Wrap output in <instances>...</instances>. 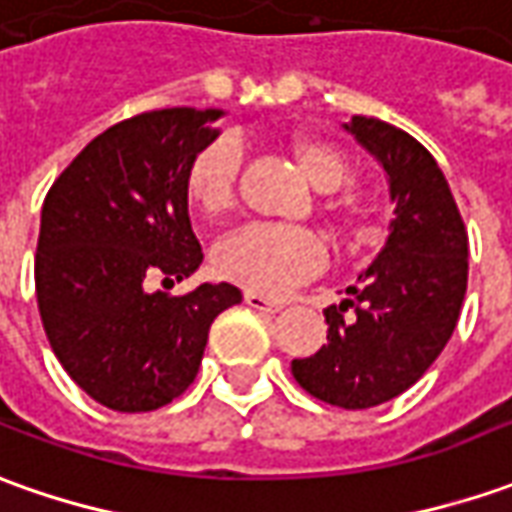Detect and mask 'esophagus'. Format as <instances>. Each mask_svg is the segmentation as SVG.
I'll list each match as a JSON object with an SVG mask.
<instances>
[{"label":"esophagus","mask_w":512,"mask_h":512,"mask_svg":"<svg viewBox=\"0 0 512 512\" xmlns=\"http://www.w3.org/2000/svg\"><path fill=\"white\" fill-rule=\"evenodd\" d=\"M243 302H246L249 308H255V311H266V314H277V311H283V302L266 300V297H260V294H255V291H246V294H243Z\"/></svg>","instance_id":"obj_1"}]
</instances>
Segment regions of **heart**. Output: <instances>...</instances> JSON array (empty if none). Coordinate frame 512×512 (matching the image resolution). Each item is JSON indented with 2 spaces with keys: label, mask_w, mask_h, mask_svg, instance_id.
<instances>
[{
  "label": "heart",
  "mask_w": 512,
  "mask_h": 512,
  "mask_svg": "<svg viewBox=\"0 0 512 512\" xmlns=\"http://www.w3.org/2000/svg\"><path fill=\"white\" fill-rule=\"evenodd\" d=\"M288 154L300 173L319 193H333L350 179V165L342 151L322 139H291ZM241 173V145L235 137H215L207 142L184 170L187 201L207 218H218L235 204V187ZM325 263V249L311 232L294 227H249L229 232L212 249V269L229 283L255 294H283L291 285L314 277Z\"/></svg>",
  "instance_id": "b5f03b06"
}]
</instances>
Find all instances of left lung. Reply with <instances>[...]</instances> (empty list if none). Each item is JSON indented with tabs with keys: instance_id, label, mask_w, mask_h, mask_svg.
<instances>
[{
	"instance_id": "left-lung-1",
	"label": "left lung",
	"mask_w": 512,
	"mask_h": 512,
	"mask_svg": "<svg viewBox=\"0 0 512 512\" xmlns=\"http://www.w3.org/2000/svg\"><path fill=\"white\" fill-rule=\"evenodd\" d=\"M384 168L395 218L350 300L325 308L328 344L294 358L305 392L342 409L398 398L443 353L468 288V232L434 156L395 125L356 114L344 123ZM347 307L353 317H344Z\"/></svg>"
}]
</instances>
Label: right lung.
<instances>
[{
	"label": "right lung",
	"mask_w": 512,
	"mask_h": 512,
	"mask_svg": "<svg viewBox=\"0 0 512 512\" xmlns=\"http://www.w3.org/2000/svg\"><path fill=\"white\" fill-rule=\"evenodd\" d=\"M221 109H159L111 125L55 179L41 207L38 314L69 378L114 412H154L193 384L229 283L184 297L145 291L201 266L184 170L221 131Z\"/></svg>",
	"instance_id": "1"
}]
</instances>
